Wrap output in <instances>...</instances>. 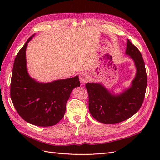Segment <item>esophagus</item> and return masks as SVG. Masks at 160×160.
<instances>
[{
  "label": "esophagus",
  "instance_id": "1",
  "mask_svg": "<svg viewBox=\"0 0 160 160\" xmlns=\"http://www.w3.org/2000/svg\"><path fill=\"white\" fill-rule=\"evenodd\" d=\"M80 80L81 82V83H86L88 82L89 78H88V76L86 72H81L80 74Z\"/></svg>",
  "mask_w": 160,
  "mask_h": 160
}]
</instances>
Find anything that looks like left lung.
<instances>
[{
    "label": "left lung",
    "instance_id": "1",
    "mask_svg": "<svg viewBox=\"0 0 160 160\" xmlns=\"http://www.w3.org/2000/svg\"><path fill=\"white\" fill-rule=\"evenodd\" d=\"M126 54L130 56L136 67L131 86L119 95H114L100 83H87L89 110L100 122L116 124L133 116L143 102L147 85L145 65L138 48L127 39Z\"/></svg>",
    "mask_w": 160,
    "mask_h": 160
}]
</instances>
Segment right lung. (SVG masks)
Returning <instances> with one entry per match:
<instances>
[{"mask_svg": "<svg viewBox=\"0 0 160 160\" xmlns=\"http://www.w3.org/2000/svg\"><path fill=\"white\" fill-rule=\"evenodd\" d=\"M33 36L27 40L15 57L10 97L15 110L24 121L39 127H50L63 118L71 91L79 87L80 82L78 76L48 83L31 78L27 68L26 49Z\"/></svg>", "mask_w": 160, "mask_h": 160, "instance_id": "1", "label": "right lung"}]
</instances>
